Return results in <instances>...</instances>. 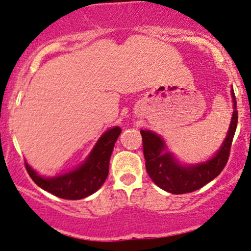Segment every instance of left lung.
Returning <instances> with one entry per match:
<instances>
[{"label":"left lung","instance_id":"obj_1","mask_svg":"<svg viewBox=\"0 0 251 251\" xmlns=\"http://www.w3.org/2000/svg\"><path fill=\"white\" fill-rule=\"evenodd\" d=\"M234 102V112L230 122L228 133L222 148L208 162L198 165L182 166L171 156L164 151V142L150 131H140L142 135L143 155L146 159V169L150 179L162 189L172 194H186L202 188L220 175L227 164L230 147L234 138L236 124H238V110L234 92L232 91Z\"/></svg>","mask_w":251,"mask_h":251}]
</instances>
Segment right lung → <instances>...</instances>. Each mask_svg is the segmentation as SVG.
<instances>
[{
    "instance_id": "right-lung-1",
    "label": "right lung",
    "mask_w": 251,
    "mask_h": 251,
    "mask_svg": "<svg viewBox=\"0 0 251 251\" xmlns=\"http://www.w3.org/2000/svg\"><path fill=\"white\" fill-rule=\"evenodd\" d=\"M122 129L113 127L101 136L91 155L83 164L75 171L56 178H42L25 163L26 171L40 188L64 200H81L95 193L109 173V162L113 147Z\"/></svg>"
}]
</instances>
